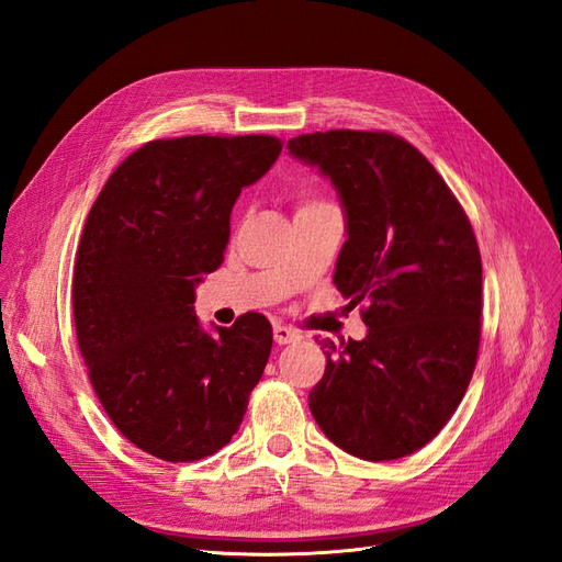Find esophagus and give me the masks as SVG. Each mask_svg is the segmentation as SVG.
I'll return each instance as SVG.
<instances>
[{"label":"esophagus","instance_id":"34e87169","mask_svg":"<svg viewBox=\"0 0 562 562\" xmlns=\"http://www.w3.org/2000/svg\"><path fill=\"white\" fill-rule=\"evenodd\" d=\"M273 336H276L278 346H286V342H296L301 338V334L296 329H292V327H286V324H276Z\"/></svg>","mask_w":562,"mask_h":562}]
</instances>
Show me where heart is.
<instances>
[{
    "label": "heart",
    "mask_w": 562,
    "mask_h": 562,
    "mask_svg": "<svg viewBox=\"0 0 562 562\" xmlns=\"http://www.w3.org/2000/svg\"><path fill=\"white\" fill-rule=\"evenodd\" d=\"M305 205H313V203H305ZM305 205H303V207H305Z\"/></svg>",
    "instance_id": "heart-1"
}]
</instances>
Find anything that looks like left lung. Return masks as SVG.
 Masks as SVG:
<instances>
[{"instance_id":"obj_1","label":"left lung","mask_w":562,"mask_h":562,"mask_svg":"<svg viewBox=\"0 0 562 562\" xmlns=\"http://www.w3.org/2000/svg\"><path fill=\"white\" fill-rule=\"evenodd\" d=\"M340 198L348 240L334 284L369 299L361 340H322L327 367L307 406L329 441L361 460L411 456L460 406L481 340V255L431 162L390 133L327 131L286 142Z\"/></svg>"}]
</instances>
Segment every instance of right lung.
I'll return each mask as SVG.
<instances>
[{"mask_svg":"<svg viewBox=\"0 0 562 562\" xmlns=\"http://www.w3.org/2000/svg\"><path fill=\"white\" fill-rule=\"evenodd\" d=\"M282 151L268 135L147 142L88 212L71 305L102 408L125 439L166 462L203 460L238 431L273 348L245 313L205 331L195 286L222 266L231 210Z\"/></svg>","mask_w":562,"mask_h":562,"instance_id":"right-lung-1","label":"right lung"}]
</instances>
